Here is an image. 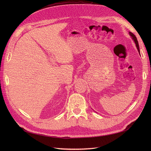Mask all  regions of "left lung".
Masks as SVG:
<instances>
[{
    "mask_svg": "<svg viewBox=\"0 0 151 151\" xmlns=\"http://www.w3.org/2000/svg\"><path fill=\"white\" fill-rule=\"evenodd\" d=\"M129 35H130V36L132 37V40H134V42H135V45H136V47H137V50H138V52H139V53H140V50H139V43H138V41H137V38H136V36L132 33V32H129Z\"/></svg>",
    "mask_w": 151,
    "mask_h": 151,
    "instance_id": "8db88e82",
    "label": "left lung"
}]
</instances>
